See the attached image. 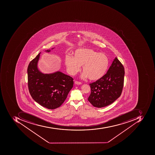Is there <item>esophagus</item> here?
<instances>
[{
  "label": "esophagus",
  "mask_w": 155,
  "mask_h": 155,
  "mask_svg": "<svg viewBox=\"0 0 155 155\" xmlns=\"http://www.w3.org/2000/svg\"><path fill=\"white\" fill-rule=\"evenodd\" d=\"M75 84H76V85H81V82H79V81H75Z\"/></svg>",
  "instance_id": "1"
}]
</instances>
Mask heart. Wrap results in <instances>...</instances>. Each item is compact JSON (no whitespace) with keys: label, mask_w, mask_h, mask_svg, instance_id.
Listing matches in <instances>:
<instances>
[{"label":"heart","mask_w":155,"mask_h":155,"mask_svg":"<svg viewBox=\"0 0 155 155\" xmlns=\"http://www.w3.org/2000/svg\"><path fill=\"white\" fill-rule=\"evenodd\" d=\"M73 56L66 55L65 63L68 71L74 75L81 70L82 66V79L87 78L96 81L104 77L108 70L109 61L106 55L93 50L81 48L76 50Z\"/></svg>","instance_id":"obj_1"}]
</instances>
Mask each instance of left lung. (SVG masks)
Listing matches in <instances>:
<instances>
[{
	"label": "left lung",
	"instance_id": "8db88e82",
	"mask_svg": "<svg viewBox=\"0 0 155 155\" xmlns=\"http://www.w3.org/2000/svg\"><path fill=\"white\" fill-rule=\"evenodd\" d=\"M124 74V66L115 57L104 77L89 84L91 94L88 101L94 107L98 108L113 103L121 94Z\"/></svg>",
	"mask_w": 155,
	"mask_h": 155
}]
</instances>
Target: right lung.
Wrapping results in <instances>:
<instances>
[{
	"label": "right lung",
	"mask_w": 155,
	"mask_h": 155,
	"mask_svg": "<svg viewBox=\"0 0 155 155\" xmlns=\"http://www.w3.org/2000/svg\"><path fill=\"white\" fill-rule=\"evenodd\" d=\"M50 51V49L45 51L48 53ZM41 53L28 66L29 91L32 99L39 104L48 109H55L66 99L73 87V78L60 71L52 74L41 73L38 68Z\"/></svg>",
	"instance_id": "add662e5"
}]
</instances>
